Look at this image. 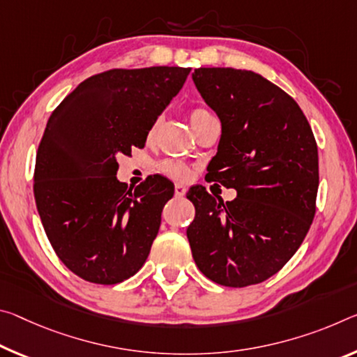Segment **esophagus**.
Segmentation results:
<instances>
[{
	"label": "esophagus",
	"instance_id": "obj_1",
	"mask_svg": "<svg viewBox=\"0 0 357 357\" xmlns=\"http://www.w3.org/2000/svg\"><path fill=\"white\" fill-rule=\"evenodd\" d=\"M185 192H188V189H185L183 184H174V195H176V197H184Z\"/></svg>",
	"mask_w": 357,
	"mask_h": 357
}]
</instances>
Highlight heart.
Here are the masks:
<instances>
[{
	"label": "heart",
	"instance_id": "1",
	"mask_svg": "<svg viewBox=\"0 0 357 357\" xmlns=\"http://www.w3.org/2000/svg\"><path fill=\"white\" fill-rule=\"evenodd\" d=\"M211 117V112L203 109V107H194V109L189 111V121L192 123V127L194 130L200 126V123L205 121V119ZM158 119H155L154 123H152L151 128H149V138L154 137L155 130L158 127ZM158 169H160V173L165 174V176H169L173 179H188L190 176V169L189 167L185 165L183 162H178V160H173V158H165V160H162L158 163Z\"/></svg>",
	"mask_w": 357,
	"mask_h": 357
}]
</instances>
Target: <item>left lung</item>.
<instances>
[{"mask_svg": "<svg viewBox=\"0 0 357 357\" xmlns=\"http://www.w3.org/2000/svg\"><path fill=\"white\" fill-rule=\"evenodd\" d=\"M192 79L222 123L208 178L238 194L224 203L205 188L189 190L192 257L220 286L259 284L284 267L313 222L318 144L296 100L260 75L199 68Z\"/></svg>", "mask_w": 357, "mask_h": 357, "instance_id": "left-lung-1", "label": "left lung"}]
</instances>
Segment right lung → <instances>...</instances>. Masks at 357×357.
<instances>
[{
  "instance_id": "obj_1",
  "label": "right lung",
  "mask_w": 357,
  "mask_h": 357,
  "mask_svg": "<svg viewBox=\"0 0 357 357\" xmlns=\"http://www.w3.org/2000/svg\"><path fill=\"white\" fill-rule=\"evenodd\" d=\"M190 68H114L79 84L50 114L36 152L33 192L44 231L79 278L117 284L143 267L173 197L167 178L127 189L119 155L144 148L149 128Z\"/></svg>"
}]
</instances>
